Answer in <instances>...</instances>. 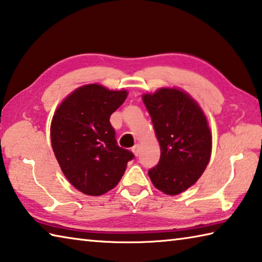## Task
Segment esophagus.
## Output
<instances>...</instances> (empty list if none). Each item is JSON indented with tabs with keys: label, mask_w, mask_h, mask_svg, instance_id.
Returning a JSON list of instances; mask_svg holds the SVG:
<instances>
[{
	"label": "esophagus",
	"mask_w": 262,
	"mask_h": 262,
	"mask_svg": "<svg viewBox=\"0 0 262 262\" xmlns=\"http://www.w3.org/2000/svg\"><path fill=\"white\" fill-rule=\"evenodd\" d=\"M132 151L134 152V155H135L136 157H137V156H140V154H141V146H140L139 144H136L135 146H133Z\"/></svg>",
	"instance_id": "esophagus-1"
}]
</instances>
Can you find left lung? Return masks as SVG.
I'll return each mask as SVG.
<instances>
[{"mask_svg":"<svg viewBox=\"0 0 262 262\" xmlns=\"http://www.w3.org/2000/svg\"><path fill=\"white\" fill-rule=\"evenodd\" d=\"M142 98L160 145L159 163L149 169L150 180L160 191L175 196L205 170L212 151L210 127L201 106L183 90L160 88Z\"/></svg>","mask_w":262,"mask_h":262,"instance_id":"left-lung-1","label":"left lung"}]
</instances>
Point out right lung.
I'll list each match as a JSON object with an SVG mask.
<instances>
[{
  "label": "right lung",
  "mask_w": 262,
  "mask_h": 262,
  "mask_svg": "<svg viewBox=\"0 0 262 262\" xmlns=\"http://www.w3.org/2000/svg\"><path fill=\"white\" fill-rule=\"evenodd\" d=\"M127 95L126 90L85 84L70 94L52 117L51 145L61 172L88 196H101L115 188L134 158L117 144L110 122Z\"/></svg>",
  "instance_id": "1"
}]
</instances>
